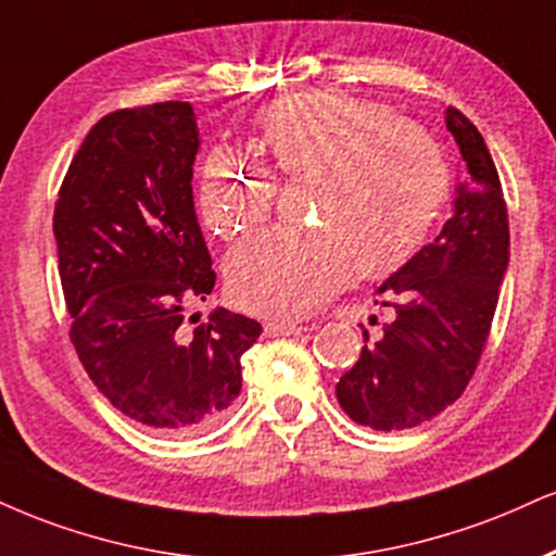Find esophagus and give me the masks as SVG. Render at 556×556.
Here are the masks:
<instances>
[{
    "mask_svg": "<svg viewBox=\"0 0 556 556\" xmlns=\"http://www.w3.org/2000/svg\"><path fill=\"white\" fill-rule=\"evenodd\" d=\"M300 331H305L303 326L290 324V320H269V324H264L266 337H292V333Z\"/></svg>",
    "mask_w": 556,
    "mask_h": 556,
    "instance_id": "34e87169",
    "label": "esophagus"
}]
</instances>
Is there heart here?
<instances>
[{"instance_id": "b5f03b06", "label": "heart", "mask_w": 556, "mask_h": 556, "mask_svg": "<svg viewBox=\"0 0 556 556\" xmlns=\"http://www.w3.org/2000/svg\"><path fill=\"white\" fill-rule=\"evenodd\" d=\"M253 150L277 176H318L313 230L269 227L245 238L225 264L240 307L300 318L363 271L399 269L425 243L447 197V165L417 126L342 90L285 96L258 113ZM214 152L199 176V212L223 238L264 223L277 178Z\"/></svg>"}]
</instances>
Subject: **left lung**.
Returning <instances> with one entry per match:
<instances>
[{"instance_id": "8db88e82", "label": "left lung", "mask_w": 556, "mask_h": 556, "mask_svg": "<svg viewBox=\"0 0 556 556\" xmlns=\"http://www.w3.org/2000/svg\"><path fill=\"white\" fill-rule=\"evenodd\" d=\"M445 126L466 163L451 219L378 287L393 320L337 383L342 409L372 430H409L464 393L510 264L503 186L484 137L456 109H445Z\"/></svg>"}]
</instances>
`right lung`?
<instances>
[{
    "instance_id": "add662e5",
    "label": "right lung",
    "mask_w": 556,
    "mask_h": 556,
    "mask_svg": "<svg viewBox=\"0 0 556 556\" xmlns=\"http://www.w3.org/2000/svg\"><path fill=\"white\" fill-rule=\"evenodd\" d=\"M191 103L116 111L92 126L53 210L72 344L118 412L165 434L210 430L240 393L261 324L225 307L186 331L214 287L193 210ZM199 318V313H193Z\"/></svg>"
}]
</instances>
